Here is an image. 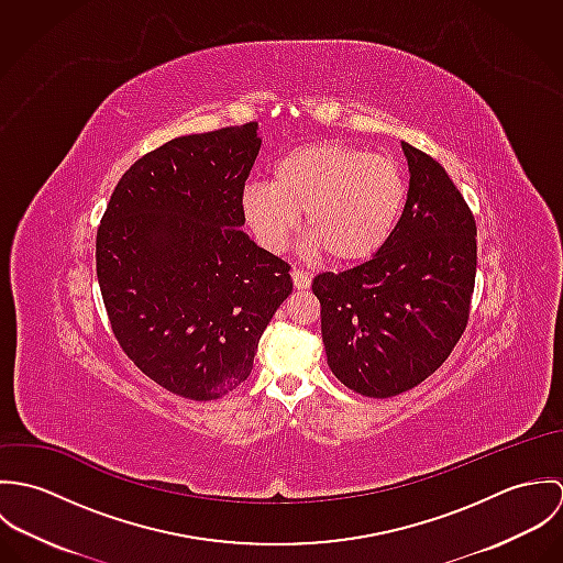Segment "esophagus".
I'll use <instances>...</instances> for the list:
<instances>
[{"label": "esophagus", "mask_w": 563, "mask_h": 563, "mask_svg": "<svg viewBox=\"0 0 563 563\" xmlns=\"http://www.w3.org/2000/svg\"><path fill=\"white\" fill-rule=\"evenodd\" d=\"M290 277H292V284H295L297 290H308L310 284H312V277L303 271H297V268L290 273Z\"/></svg>", "instance_id": "1"}]
</instances>
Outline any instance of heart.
Returning <instances> with one entry per match:
<instances>
[{"instance_id":"b5f03b06","label":"heart","mask_w":563,"mask_h":563,"mask_svg":"<svg viewBox=\"0 0 563 563\" xmlns=\"http://www.w3.org/2000/svg\"><path fill=\"white\" fill-rule=\"evenodd\" d=\"M407 203L401 164L327 141L290 150L271 168V184L244 186L242 214L268 251L292 239L299 217L312 253L362 264L393 239Z\"/></svg>"}]
</instances>
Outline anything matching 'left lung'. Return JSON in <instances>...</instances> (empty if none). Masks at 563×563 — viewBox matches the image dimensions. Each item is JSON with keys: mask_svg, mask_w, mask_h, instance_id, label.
<instances>
[{"mask_svg": "<svg viewBox=\"0 0 563 563\" xmlns=\"http://www.w3.org/2000/svg\"><path fill=\"white\" fill-rule=\"evenodd\" d=\"M402 154L409 190L393 239L375 257L312 282L327 364L371 399L407 393L442 366L475 290V217L438 162L407 143Z\"/></svg>", "mask_w": 563, "mask_h": 563, "instance_id": "1", "label": "left lung"}]
</instances>
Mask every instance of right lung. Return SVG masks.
<instances>
[{
    "instance_id": "obj_1",
    "label": "right lung",
    "mask_w": 563,
    "mask_h": 563,
    "mask_svg": "<svg viewBox=\"0 0 563 563\" xmlns=\"http://www.w3.org/2000/svg\"><path fill=\"white\" fill-rule=\"evenodd\" d=\"M260 145L257 123L168 141L125 170L97 230V279L121 349L190 401L241 386L292 292L290 266L241 230Z\"/></svg>"
}]
</instances>
